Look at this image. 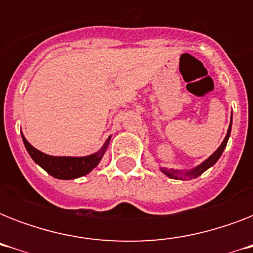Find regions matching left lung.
Masks as SVG:
<instances>
[{
	"label": "left lung",
	"instance_id": "left-lung-1",
	"mask_svg": "<svg viewBox=\"0 0 253 253\" xmlns=\"http://www.w3.org/2000/svg\"><path fill=\"white\" fill-rule=\"evenodd\" d=\"M231 122H232V118H231ZM230 132H231V123H230V127H228L227 135H226V138H224V140L219 146V148H218V150H216L215 152H214V154L208 159V160H205L201 166L196 167L194 169H190V170H186V172H181V170H174V169H167V168H162V172L164 173V174H167L168 177H170V178H176V180H186V178H188V180H192V178H196V177L201 176L206 169H209L210 167H212L216 162H218V159L220 158V155H222V152H223L226 146H227L228 138H230Z\"/></svg>",
	"mask_w": 253,
	"mask_h": 253
}]
</instances>
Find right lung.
I'll use <instances>...</instances> for the list:
<instances>
[{
	"label": "right lung",
	"instance_id": "1",
	"mask_svg": "<svg viewBox=\"0 0 253 253\" xmlns=\"http://www.w3.org/2000/svg\"><path fill=\"white\" fill-rule=\"evenodd\" d=\"M22 139L25 143L26 150L34 162L37 163L38 166H41L51 176L55 178H60V180H73V178L87 174L91 169L98 166L110 142V136H109L102 148L93 155L84 156V158H68V156H49V155L43 154L37 148H34L26 140L23 135H22Z\"/></svg>",
	"mask_w": 253,
	"mask_h": 253
}]
</instances>
